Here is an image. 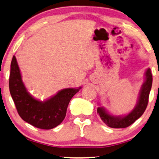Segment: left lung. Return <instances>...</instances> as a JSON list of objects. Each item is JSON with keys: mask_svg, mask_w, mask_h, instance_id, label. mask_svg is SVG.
I'll list each match as a JSON object with an SVG mask.
<instances>
[{"mask_svg": "<svg viewBox=\"0 0 159 159\" xmlns=\"http://www.w3.org/2000/svg\"><path fill=\"white\" fill-rule=\"evenodd\" d=\"M144 76L145 80L141 88L136 106L128 114L125 116H113L107 112L103 107H98L97 113L105 125L112 128H125L130 126L142 116L148 106L149 95L152 83V76L150 68L146 70Z\"/></svg>", "mask_w": 159, "mask_h": 159, "instance_id": "obj_1", "label": "left lung"}]
</instances>
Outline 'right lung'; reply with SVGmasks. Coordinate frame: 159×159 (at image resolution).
<instances>
[{"mask_svg":"<svg viewBox=\"0 0 159 159\" xmlns=\"http://www.w3.org/2000/svg\"><path fill=\"white\" fill-rule=\"evenodd\" d=\"M9 86L20 116L29 124L44 130L54 128L63 121L70 100L82 88L62 89L46 100H38L27 91L15 56L11 62Z\"/></svg>","mask_w":159,"mask_h":159,"instance_id":"1","label":"right lung"}]
</instances>
